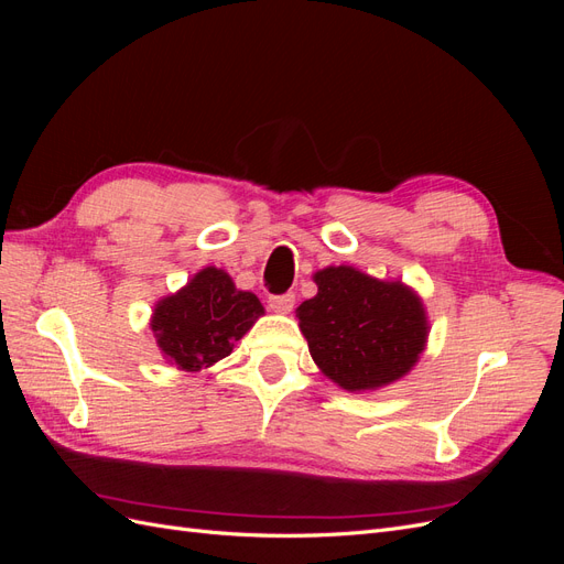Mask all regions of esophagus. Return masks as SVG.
Listing matches in <instances>:
<instances>
[{
  "mask_svg": "<svg viewBox=\"0 0 564 564\" xmlns=\"http://www.w3.org/2000/svg\"><path fill=\"white\" fill-rule=\"evenodd\" d=\"M294 301H296L294 294H280V296H270V299H268V305H270V308L275 311V313L286 315V313H292Z\"/></svg>",
  "mask_w": 564,
  "mask_h": 564,
  "instance_id": "1",
  "label": "esophagus"
}]
</instances>
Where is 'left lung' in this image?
<instances>
[{"label": "left lung", "instance_id": "8db88e82", "mask_svg": "<svg viewBox=\"0 0 564 564\" xmlns=\"http://www.w3.org/2000/svg\"><path fill=\"white\" fill-rule=\"evenodd\" d=\"M313 280L317 294L299 305L296 317L324 377L362 392L412 371L429 338V317L412 286L352 265L322 268Z\"/></svg>", "mask_w": 564, "mask_h": 564}]
</instances>
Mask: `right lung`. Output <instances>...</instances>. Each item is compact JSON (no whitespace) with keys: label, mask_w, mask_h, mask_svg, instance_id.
I'll list each match as a JSON object with an SVG mask.
<instances>
[{"label":"right lung","mask_w":564,"mask_h":564,"mask_svg":"<svg viewBox=\"0 0 564 564\" xmlns=\"http://www.w3.org/2000/svg\"><path fill=\"white\" fill-rule=\"evenodd\" d=\"M263 313L256 294L237 289L226 270L209 265L158 301L150 329L166 362L199 371L228 357Z\"/></svg>","instance_id":"1"}]
</instances>
